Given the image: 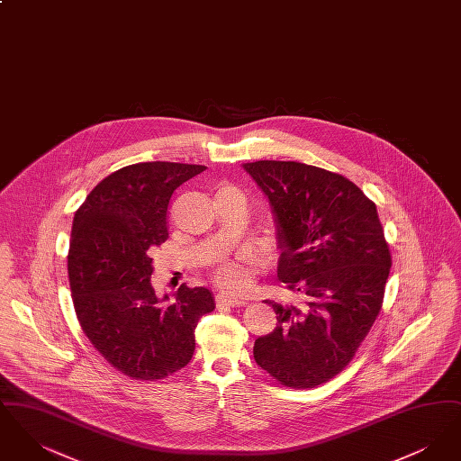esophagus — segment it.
Wrapping results in <instances>:
<instances>
[{"mask_svg": "<svg viewBox=\"0 0 461 461\" xmlns=\"http://www.w3.org/2000/svg\"><path fill=\"white\" fill-rule=\"evenodd\" d=\"M216 303H218V306H245V304H247V299L240 297V295H235V294L220 292V294L216 295Z\"/></svg>", "mask_w": 461, "mask_h": 461, "instance_id": "obj_1", "label": "esophagus"}]
</instances>
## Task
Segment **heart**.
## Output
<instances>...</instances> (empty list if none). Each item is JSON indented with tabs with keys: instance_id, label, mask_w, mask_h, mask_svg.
<instances>
[{
	"instance_id": "obj_1",
	"label": "heart",
	"mask_w": 461,
	"mask_h": 461,
	"mask_svg": "<svg viewBox=\"0 0 461 461\" xmlns=\"http://www.w3.org/2000/svg\"><path fill=\"white\" fill-rule=\"evenodd\" d=\"M214 278L221 286L230 288V290H239L247 284L245 269L241 267L240 264L233 263V261L221 264L220 267L216 269Z\"/></svg>"
}]
</instances>
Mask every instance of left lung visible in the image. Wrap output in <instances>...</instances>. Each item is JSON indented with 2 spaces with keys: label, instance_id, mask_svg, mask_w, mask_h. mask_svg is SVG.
<instances>
[{
  "label": "left lung",
  "instance_id": "1",
  "mask_svg": "<svg viewBox=\"0 0 461 461\" xmlns=\"http://www.w3.org/2000/svg\"><path fill=\"white\" fill-rule=\"evenodd\" d=\"M243 169L273 212L278 278L295 295L275 303L276 329L254 344L256 363L292 389L342 372L373 327L391 271L376 205L352 181L301 162Z\"/></svg>",
  "mask_w": 461,
  "mask_h": 461
}]
</instances>
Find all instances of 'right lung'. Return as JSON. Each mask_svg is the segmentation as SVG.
I'll return each mask as SVG.
<instances>
[{
    "mask_svg": "<svg viewBox=\"0 0 461 461\" xmlns=\"http://www.w3.org/2000/svg\"><path fill=\"white\" fill-rule=\"evenodd\" d=\"M205 166L140 162L102 179L76 211L67 258L74 309L93 348L136 380L185 368L198 320L216 303L205 286L181 285L169 303L152 286V250L167 240L176 188Z\"/></svg>",
    "mask_w": 461,
    "mask_h": 461,
    "instance_id": "1",
    "label": "right lung"
}]
</instances>
